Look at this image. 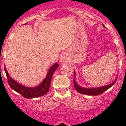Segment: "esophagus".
<instances>
[{
    "mask_svg": "<svg viewBox=\"0 0 126 126\" xmlns=\"http://www.w3.org/2000/svg\"><path fill=\"white\" fill-rule=\"evenodd\" d=\"M60 61L62 64H64V63H67V58L66 57V56L65 55H61V58H60Z\"/></svg>",
    "mask_w": 126,
    "mask_h": 126,
    "instance_id": "obj_1",
    "label": "esophagus"
}]
</instances>
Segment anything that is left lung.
<instances>
[{
  "label": "left lung",
  "instance_id": "1",
  "mask_svg": "<svg viewBox=\"0 0 126 126\" xmlns=\"http://www.w3.org/2000/svg\"><path fill=\"white\" fill-rule=\"evenodd\" d=\"M116 80H117V79H116L113 82L109 84V85L102 86V87L101 86V87H99V88H82V87H80V86H79V84H77V82L75 80V71H74V80H73V83H74V86H75V89L77 90V92H79V93H80V94H84V95H99L100 94H103L104 92H105L106 90H107L108 89H109L111 86H113L114 84V83L116 82Z\"/></svg>",
  "mask_w": 126,
  "mask_h": 126
}]
</instances>
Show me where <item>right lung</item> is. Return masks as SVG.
Returning a JSON list of instances; mask_svg holds the SVG:
<instances>
[{"label":"right lung","mask_w":126,"mask_h":126,"mask_svg":"<svg viewBox=\"0 0 126 126\" xmlns=\"http://www.w3.org/2000/svg\"><path fill=\"white\" fill-rule=\"evenodd\" d=\"M59 67V64L55 63L53 64L49 71L47 72V76L45 79L40 83V85H38L36 87L34 88H29L19 84L14 80L12 77L9 75L8 71H7L6 67H4V71L8 78V82L10 88L14 91L17 92L19 94H21L23 97H24L27 99H32L34 97H38L47 94V92L49 91L50 84H51V80L53 76V73Z\"/></svg>","instance_id":"obj_1"}]
</instances>
